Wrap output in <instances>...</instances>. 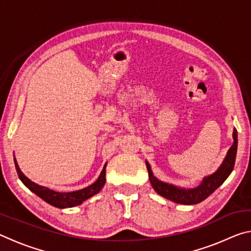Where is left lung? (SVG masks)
<instances>
[{"instance_id":"1","label":"left lung","mask_w":251,"mask_h":251,"mask_svg":"<svg viewBox=\"0 0 251 251\" xmlns=\"http://www.w3.org/2000/svg\"><path fill=\"white\" fill-rule=\"evenodd\" d=\"M232 138L233 144L231 147L229 148L227 155L225 157L223 164L220 165V167L212 174V175L203 178L201 184L197 186L196 188H180V187L167 184V182L157 179V178L152 175L150 164L146 161L148 176H150V180L152 188L156 190L157 194H159L160 196H163L164 198L169 199V201H172L174 202L182 203V205H195V203L205 201L208 196H210V195L227 179L228 176L230 175V173L232 172L233 166H235L238 144L236 128L233 129Z\"/></svg>"}]
</instances>
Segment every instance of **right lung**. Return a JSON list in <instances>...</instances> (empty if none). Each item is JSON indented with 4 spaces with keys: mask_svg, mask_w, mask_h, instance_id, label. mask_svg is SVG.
I'll return each instance as SVG.
<instances>
[{
    "mask_svg": "<svg viewBox=\"0 0 251 251\" xmlns=\"http://www.w3.org/2000/svg\"><path fill=\"white\" fill-rule=\"evenodd\" d=\"M14 163H15L16 172H18V175L20 177V179L22 180L23 184L26 186L31 192H33L40 198L43 199V201L50 203V205L57 208H70V207L80 205V203L86 201V199L91 198L92 196H94V195L99 193L100 190L104 187L105 181H106V165L107 164H105V166L103 167V171H101L100 177L97 178V180L94 182V184L90 185L88 187H86V188L76 190V192L58 193V192H55V190L48 188V187L40 186L35 184V182H33L32 180H29L28 178L25 176L22 172H21V169L19 167L18 163H16L15 158H14Z\"/></svg>",
    "mask_w": 251,
    "mask_h": 251,
    "instance_id": "right-lung-1",
    "label": "right lung"
}]
</instances>
